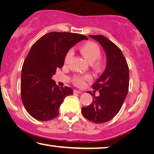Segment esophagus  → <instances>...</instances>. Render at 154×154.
I'll return each instance as SVG.
<instances>
[{
    "instance_id": "1",
    "label": "esophagus",
    "mask_w": 154,
    "mask_h": 154,
    "mask_svg": "<svg viewBox=\"0 0 154 154\" xmlns=\"http://www.w3.org/2000/svg\"><path fill=\"white\" fill-rule=\"evenodd\" d=\"M82 93L81 91L76 90V89H75V90H74V93Z\"/></svg>"
}]
</instances>
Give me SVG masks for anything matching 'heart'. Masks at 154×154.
<instances>
[{
	"mask_svg": "<svg viewBox=\"0 0 154 154\" xmlns=\"http://www.w3.org/2000/svg\"><path fill=\"white\" fill-rule=\"evenodd\" d=\"M80 52L82 55L86 58L89 63H92L93 66L96 68H100L102 66V61L99 59L101 52L100 49L96 43L93 42H87L82 45L79 48ZM72 56V52L68 51L66 53L65 58H64V63L67 64L69 63L71 57ZM90 78L88 75L86 76H79L77 75L75 77L74 82L77 85H82L84 84L85 79H88Z\"/></svg>",
	"mask_w": 154,
	"mask_h": 154,
	"instance_id": "b5f03b06",
	"label": "heart"
}]
</instances>
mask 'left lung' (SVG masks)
Here are the masks:
<instances>
[{"mask_svg": "<svg viewBox=\"0 0 154 154\" xmlns=\"http://www.w3.org/2000/svg\"><path fill=\"white\" fill-rule=\"evenodd\" d=\"M100 43L106 56L104 72L93 85L100 95L93 93V102L83 107L84 118L94 123H104L113 119L120 111L127 97L129 84V71L122 52L116 45L102 35H90ZM87 93L91 94V92Z\"/></svg>", "mask_w": 154, "mask_h": 154, "instance_id": "left-lung-1", "label": "left lung"}]
</instances>
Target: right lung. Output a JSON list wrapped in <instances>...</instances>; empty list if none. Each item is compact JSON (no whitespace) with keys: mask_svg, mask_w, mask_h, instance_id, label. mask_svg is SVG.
<instances>
[{"mask_svg":"<svg viewBox=\"0 0 154 154\" xmlns=\"http://www.w3.org/2000/svg\"><path fill=\"white\" fill-rule=\"evenodd\" d=\"M88 38L69 32L48 33L32 46L21 70L20 93L23 105L32 118L39 121L52 120L71 88L59 87L52 79L57 69L63 67L64 58L73 45Z\"/></svg>","mask_w":154,"mask_h":154,"instance_id":"add662e5","label":"right lung"}]
</instances>
